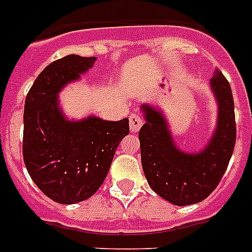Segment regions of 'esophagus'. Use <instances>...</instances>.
Returning a JSON list of instances; mask_svg holds the SVG:
<instances>
[{
  "label": "esophagus",
  "mask_w": 252,
  "mask_h": 252,
  "mask_svg": "<svg viewBox=\"0 0 252 252\" xmlns=\"http://www.w3.org/2000/svg\"><path fill=\"white\" fill-rule=\"evenodd\" d=\"M144 124V120L140 115H136V114H132L129 116V128H130V132L132 133H136L140 130V128Z\"/></svg>",
  "instance_id": "1"
}]
</instances>
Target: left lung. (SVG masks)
<instances>
[{
	"label": "left lung",
	"mask_w": 252,
	"mask_h": 252,
	"mask_svg": "<svg viewBox=\"0 0 252 252\" xmlns=\"http://www.w3.org/2000/svg\"><path fill=\"white\" fill-rule=\"evenodd\" d=\"M209 87L217 103V119L211 137L199 150L180 149L162 111L150 103L140 106L145 118L138 132L145 178L157 195L178 207L207 199L226 171L234 150V100L230 85L216 69Z\"/></svg>",
	"instance_id": "1"
}]
</instances>
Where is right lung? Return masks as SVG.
<instances>
[{
  "mask_svg": "<svg viewBox=\"0 0 252 252\" xmlns=\"http://www.w3.org/2000/svg\"><path fill=\"white\" fill-rule=\"evenodd\" d=\"M96 57L68 55L44 68L26 96L23 159L31 179L59 204L89 199L106 179L119 144L129 133L128 118L111 122L89 115L69 119L60 93L81 80Z\"/></svg>",
  "mask_w": 252,
  "mask_h": 252,
  "instance_id": "obj_1",
  "label": "right lung"
}]
</instances>
